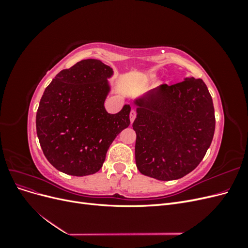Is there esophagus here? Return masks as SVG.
Masks as SVG:
<instances>
[{
  "label": "esophagus",
  "mask_w": 248,
  "mask_h": 248,
  "mask_svg": "<svg viewBox=\"0 0 248 248\" xmlns=\"http://www.w3.org/2000/svg\"><path fill=\"white\" fill-rule=\"evenodd\" d=\"M136 118H137V111L134 110V109H132L130 111V121H131V123H133V121H134V120H136Z\"/></svg>",
  "instance_id": "obj_1"
}]
</instances>
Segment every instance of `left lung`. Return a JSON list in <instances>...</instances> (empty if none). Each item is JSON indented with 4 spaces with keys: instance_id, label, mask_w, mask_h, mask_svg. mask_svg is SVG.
Returning <instances> with one entry per match:
<instances>
[{
    "instance_id": "8db88e82",
    "label": "left lung",
    "mask_w": 248,
    "mask_h": 248,
    "mask_svg": "<svg viewBox=\"0 0 248 248\" xmlns=\"http://www.w3.org/2000/svg\"><path fill=\"white\" fill-rule=\"evenodd\" d=\"M136 162L142 175L161 181L189 174L213 140L212 97L201 78L160 85L136 102Z\"/></svg>"
}]
</instances>
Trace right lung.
Masks as SVG:
<instances>
[{"instance_id": "1", "label": "right lung", "mask_w": 248, "mask_h": 248, "mask_svg": "<svg viewBox=\"0 0 248 248\" xmlns=\"http://www.w3.org/2000/svg\"><path fill=\"white\" fill-rule=\"evenodd\" d=\"M109 66L88 59L60 71L44 91L36 115V130L52 167L71 176L98 171L112 140L130 124V106L108 114Z\"/></svg>"}]
</instances>
